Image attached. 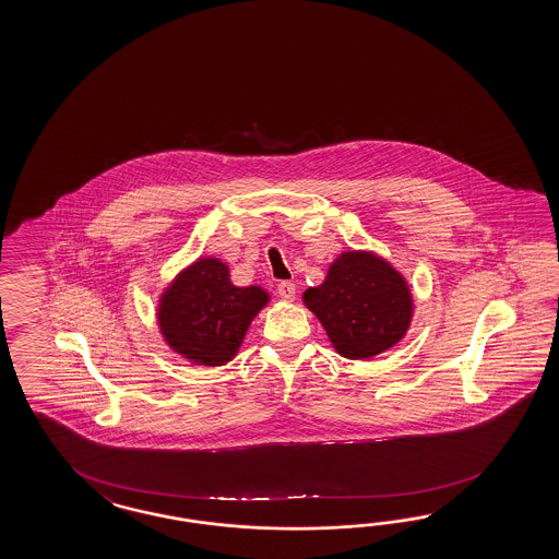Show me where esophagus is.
I'll list each match as a JSON object with an SVG mask.
<instances>
[{
  "label": "esophagus",
  "instance_id": "obj_1",
  "mask_svg": "<svg viewBox=\"0 0 559 559\" xmlns=\"http://www.w3.org/2000/svg\"><path fill=\"white\" fill-rule=\"evenodd\" d=\"M278 295H281V299L285 300H295V295H297V286L295 283H290V281H283V283H278Z\"/></svg>",
  "mask_w": 559,
  "mask_h": 559
}]
</instances>
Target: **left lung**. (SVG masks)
Wrapping results in <instances>:
<instances>
[{
    "label": "left lung",
    "mask_w": 559,
    "mask_h": 559,
    "mask_svg": "<svg viewBox=\"0 0 559 559\" xmlns=\"http://www.w3.org/2000/svg\"><path fill=\"white\" fill-rule=\"evenodd\" d=\"M302 302L328 331L337 354L369 359L404 340L414 317L408 283L369 250L341 252L325 281L302 293Z\"/></svg>",
    "instance_id": "obj_1"
}]
</instances>
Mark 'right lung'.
I'll use <instances>...</instances> for the list:
<instances>
[{
    "label": "right lung",
    "instance_id": "add662e5",
    "mask_svg": "<svg viewBox=\"0 0 559 559\" xmlns=\"http://www.w3.org/2000/svg\"><path fill=\"white\" fill-rule=\"evenodd\" d=\"M269 300L262 286L231 285L226 262L202 257L162 293L157 325L169 349L183 359L207 368L226 366Z\"/></svg>",
    "mask_w": 559,
    "mask_h": 559
}]
</instances>
